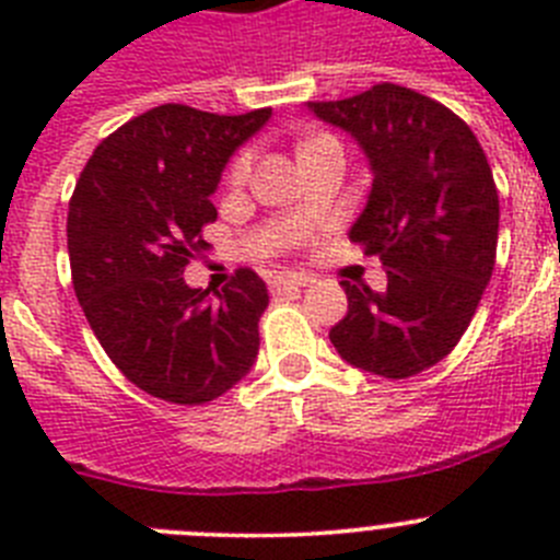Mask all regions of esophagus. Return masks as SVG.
Returning a JSON list of instances; mask_svg holds the SVG:
<instances>
[{
  "mask_svg": "<svg viewBox=\"0 0 560 560\" xmlns=\"http://www.w3.org/2000/svg\"><path fill=\"white\" fill-rule=\"evenodd\" d=\"M300 285H308V277L296 275V271H277V275L269 277L271 294H280L285 289H300Z\"/></svg>",
  "mask_w": 560,
  "mask_h": 560,
  "instance_id": "1",
  "label": "esophagus"
}]
</instances>
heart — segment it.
<instances>
[{"label": "heart", "instance_id": "b5f03b06", "mask_svg": "<svg viewBox=\"0 0 560 560\" xmlns=\"http://www.w3.org/2000/svg\"><path fill=\"white\" fill-rule=\"evenodd\" d=\"M334 137H325V133H319V137H311V140L303 142V148H300V153H305L308 148H316V145H323V142H330ZM249 165H252V156L249 153H241L235 162H232L230 167V182H244L246 179V173H249Z\"/></svg>", "mask_w": 560, "mask_h": 560}]
</instances>
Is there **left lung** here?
<instances>
[{"instance_id":"obj_1","label":"left lung","mask_w":560,"mask_h":560,"mask_svg":"<svg viewBox=\"0 0 560 560\" xmlns=\"http://www.w3.org/2000/svg\"><path fill=\"white\" fill-rule=\"evenodd\" d=\"M308 108L368 153L373 190L350 241L387 269L384 291L341 280L348 316L330 341L368 373H423L471 325L497 264L499 192L488 156L452 108L398 83Z\"/></svg>"}]
</instances>
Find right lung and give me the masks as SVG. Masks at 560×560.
<instances>
[{
	"label": "right lung",
	"instance_id": "obj_1",
	"mask_svg": "<svg viewBox=\"0 0 560 560\" xmlns=\"http://www.w3.org/2000/svg\"><path fill=\"white\" fill-rule=\"evenodd\" d=\"M269 117L151 108L95 148L69 199V266L86 323L114 368L167 404L215 400L257 359L264 280L237 269L210 296L182 275L219 219L210 196L221 171Z\"/></svg>",
	"mask_w": 560,
	"mask_h": 560
}]
</instances>
